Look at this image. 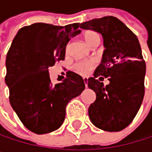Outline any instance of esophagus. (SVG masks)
I'll use <instances>...</instances> for the list:
<instances>
[{"mask_svg": "<svg viewBox=\"0 0 152 152\" xmlns=\"http://www.w3.org/2000/svg\"><path fill=\"white\" fill-rule=\"evenodd\" d=\"M83 83H84L85 86L87 87V85H88V77H83Z\"/></svg>", "mask_w": 152, "mask_h": 152, "instance_id": "1", "label": "esophagus"}]
</instances>
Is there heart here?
I'll use <instances>...</instances> for the list:
<instances>
[{
  "instance_id": "heart-1",
  "label": "heart",
  "mask_w": 152,
  "mask_h": 152,
  "mask_svg": "<svg viewBox=\"0 0 152 152\" xmlns=\"http://www.w3.org/2000/svg\"><path fill=\"white\" fill-rule=\"evenodd\" d=\"M84 39L86 41V43L90 46H91V45L98 39H100L99 35L93 31H87L84 33ZM95 66V63L93 61H79L77 62L75 65V69L76 70L82 74V75H87L91 69H92Z\"/></svg>"
}]
</instances>
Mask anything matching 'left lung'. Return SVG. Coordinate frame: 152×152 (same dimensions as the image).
<instances>
[{"instance_id": "obj_1", "label": "left lung", "mask_w": 152, "mask_h": 152, "mask_svg": "<svg viewBox=\"0 0 152 152\" xmlns=\"http://www.w3.org/2000/svg\"><path fill=\"white\" fill-rule=\"evenodd\" d=\"M80 28L100 33L106 47L94 76L88 79V87L96 93L89 117L102 130L121 131L132 122L144 96L146 66L138 39L121 20L111 15L84 22ZM102 75L110 82L106 86L96 79H104Z\"/></svg>"}]
</instances>
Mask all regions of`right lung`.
Segmentation results:
<instances>
[{"mask_svg":"<svg viewBox=\"0 0 152 152\" xmlns=\"http://www.w3.org/2000/svg\"><path fill=\"white\" fill-rule=\"evenodd\" d=\"M79 23L55 26L36 23L21 28L7 53L5 76L10 102L22 123L41 135L58 129L65 120L66 106L85 88L82 76L67 72L53 84L48 68L65 59L66 46L78 35Z\"/></svg>","mask_w":152,"mask_h":152,"instance_id":"right-lung-1","label":"right lung"}]
</instances>
